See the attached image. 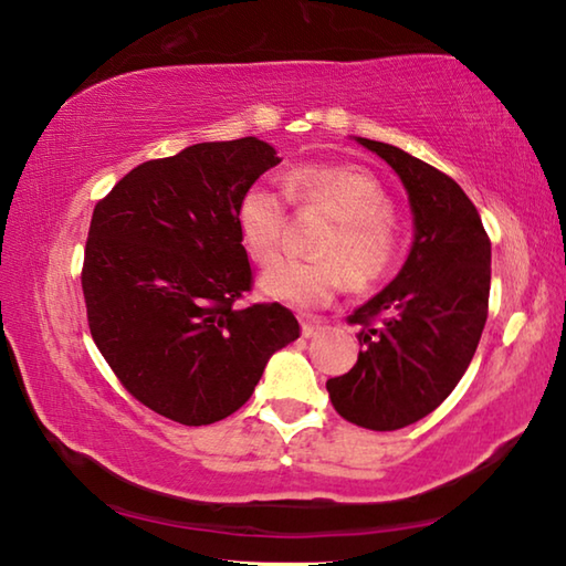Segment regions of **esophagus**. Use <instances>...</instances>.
Wrapping results in <instances>:
<instances>
[{"instance_id": "esophagus-1", "label": "esophagus", "mask_w": 566, "mask_h": 566, "mask_svg": "<svg viewBox=\"0 0 566 566\" xmlns=\"http://www.w3.org/2000/svg\"><path fill=\"white\" fill-rule=\"evenodd\" d=\"M324 329V324L319 319H304L302 322V337H317V334Z\"/></svg>"}]
</instances>
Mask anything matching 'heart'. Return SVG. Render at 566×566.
<instances>
[{
    "instance_id": "b5f03b06",
    "label": "heart",
    "mask_w": 566,
    "mask_h": 566,
    "mask_svg": "<svg viewBox=\"0 0 566 566\" xmlns=\"http://www.w3.org/2000/svg\"><path fill=\"white\" fill-rule=\"evenodd\" d=\"M290 199L300 214L317 212L334 227L317 244L319 262L280 260L262 274L270 300L314 310L324 306L347 282L364 292L395 272L401 252L391 199L381 181L359 167L306 165L292 171ZM290 227L286 199L264 185L249 187L237 205V229L247 254L266 264L280 252Z\"/></svg>"
}]
</instances>
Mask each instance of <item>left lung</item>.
<instances>
[{
  "mask_svg": "<svg viewBox=\"0 0 566 566\" xmlns=\"http://www.w3.org/2000/svg\"><path fill=\"white\" fill-rule=\"evenodd\" d=\"M359 145L399 175L415 244L397 280L347 317L361 352L327 391L339 417L391 432L442 405L472 361L490 312L492 242L452 177L385 142L359 137Z\"/></svg>",
  "mask_w": 566,
  "mask_h": 566,
  "instance_id": "obj_1",
  "label": "left lung"
}]
</instances>
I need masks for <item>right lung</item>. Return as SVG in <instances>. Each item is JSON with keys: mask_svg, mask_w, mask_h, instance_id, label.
<instances>
[{"mask_svg": "<svg viewBox=\"0 0 566 566\" xmlns=\"http://www.w3.org/2000/svg\"><path fill=\"white\" fill-rule=\"evenodd\" d=\"M276 165L256 137L205 142L134 167L94 207L82 264L92 339L134 399L179 424L234 415L300 337L280 302L237 306L254 284L237 205Z\"/></svg>", "mask_w": 566, "mask_h": 566, "instance_id": "1", "label": "right lung"}]
</instances>
